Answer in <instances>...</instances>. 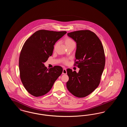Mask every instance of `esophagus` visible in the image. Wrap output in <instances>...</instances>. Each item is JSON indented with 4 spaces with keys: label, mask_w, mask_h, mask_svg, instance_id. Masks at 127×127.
Masks as SVG:
<instances>
[{
    "label": "esophagus",
    "mask_w": 127,
    "mask_h": 127,
    "mask_svg": "<svg viewBox=\"0 0 127 127\" xmlns=\"http://www.w3.org/2000/svg\"><path fill=\"white\" fill-rule=\"evenodd\" d=\"M66 73H67V72H66V68H63V69L62 74H66Z\"/></svg>",
    "instance_id": "1"
}]
</instances>
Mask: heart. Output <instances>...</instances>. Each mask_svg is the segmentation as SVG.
Masks as SVG:
<instances>
[{"instance_id":"b5f03b06","label":"heart","mask_w":127,"mask_h":127,"mask_svg":"<svg viewBox=\"0 0 127 127\" xmlns=\"http://www.w3.org/2000/svg\"><path fill=\"white\" fill-rule=\"evenodd\" d=\"M64 42H65V44H66V47H68V46H69L70 45H71L72 44H75V42L73 41V40H72L71 38H70V37H66V38H65V39H64ZM58 43H57L55 45L54 47V49L57 48V47L58 46ZM64 63H66L67 62V61H66V60L64 61Z\"/></svg>"}]
</instances>
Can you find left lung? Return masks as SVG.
Segmentation results:
<instances>
[{
	"label": "left lung",
	"mask_w": 127,
	"mask_h": 127,
	"mask_svg": "<svg viewBox=\"0 0 127 127\" xmlns=\"http://www.w3.org/2000/svg\"><path fill=\"white\" fill-rule=\"evenodd\" d=\"M76 42L75 65L79 72L66 69L69 80L66 88L74 96L84 97L90 95L99 84L105 65L102 44L97 35L90 30H79L67 33Z\"/></svg>",
	"instance_id": "8db88e82"
}]
</instances>
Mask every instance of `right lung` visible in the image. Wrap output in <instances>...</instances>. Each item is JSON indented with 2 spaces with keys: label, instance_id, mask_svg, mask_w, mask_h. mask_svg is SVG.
Here are the masks:
<instances>
[{
  "label": "right lung",
  "instance_id": "add662e5",
  "mask_svg": "<svg viewBox=\"0 0 127 127\" xmlns=\"http://www.w3.org/2000/svg\"><path fill=\"white\" fill-rule=\"evenodd\" d=\"M66 31L38 30L25 42L19 59L20 77L26 90L35 97L45 95L61 76L62 67L47 69L44 63L51 56L54 46Z\"/></svg>",
  "mask_w": 127,
  "mask_h": 127
}]
</instances>
